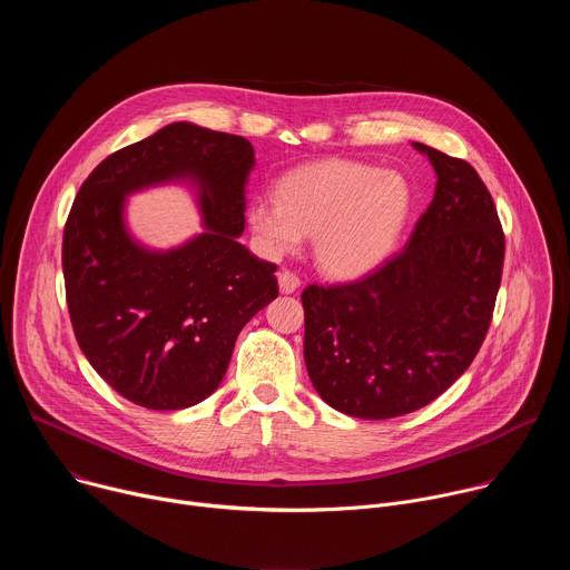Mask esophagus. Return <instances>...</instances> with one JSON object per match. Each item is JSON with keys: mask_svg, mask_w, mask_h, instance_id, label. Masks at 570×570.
Returning a JSON list of instances; mask_svg holds the SVG:
<instances>
[{"mask_svg": "<svg viewBox=\"0 0 570 570\" xmlns=\"http://www.w3.org/2000/svg\"><path fill=\"white\" fill-rule=\"evenodd\" d=\"M277 282H279L282 293H295L299 288V277L295 273H288V271H282L277 275Z\"/></svg>", "mask_w": 570, "mask_h": 570, "instance_id": "esophagus-1", "label": "esophagus"}]
</instances>
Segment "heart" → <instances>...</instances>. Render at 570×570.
Listing matches in <instances>:
<instances>
[{"mask_svg": "<svg viewBox=\"0 0 570 570\" xmlns=\"http://www.w3.org/2000/svg\"><path fill=\"white\" fill-rule=\"evenodd\" d=\"M411 212V189L396 171L356 159H322L288 171L275 198L248 207L259 250L279 259L311 234L315 264L332 277L356 279L394 250Z\"/></svg>", "mask_w": 570, "mask_h": 570, "instance_id": "b5f03b06", "label": "heart"}]
</instances>
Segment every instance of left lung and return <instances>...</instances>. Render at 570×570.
<instances>
[{
  "label": "left lung",
  "instance_id": "obj_1",
  "mask_svg": "<svg viewBox=\"0 0 570 570\" xmlns=\"http://www.w3.org/2000/svg\"><path fill=\"white\" fill-rule=\"evenodd\" d=\"M413 146L438 183L403 250L358 282L302 293L308 379L361 420L438 399L475 358L501 286L505 236L484 183L464 159Z\"/></svg>",
  "mask_w": 570,
  "mask_h": 570
}]
</instances>
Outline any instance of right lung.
Wrapping results in <instances>:
<instances>
[{
  "instance_id": "obj_1",
  "label": "right lung",
  "mask_w": 570,
  "mask_h": 570,
  "mask_svg": "<svg viewBox=\"0 0 570 570\" xmlns=\"http://www.w3.org/2000/svg\"><path fill=\"white\" fill-rule=\"evenodd\" d=\"M253 167L246 137L176 121L106 157L71 205L62 273L78 347L144 409L207 399L238 332L277 297V266L238 243ZM161 184L189 186L206 227L169 252L144 247L125 223L127 196Z\"/></svg>"
}]
</instances>
